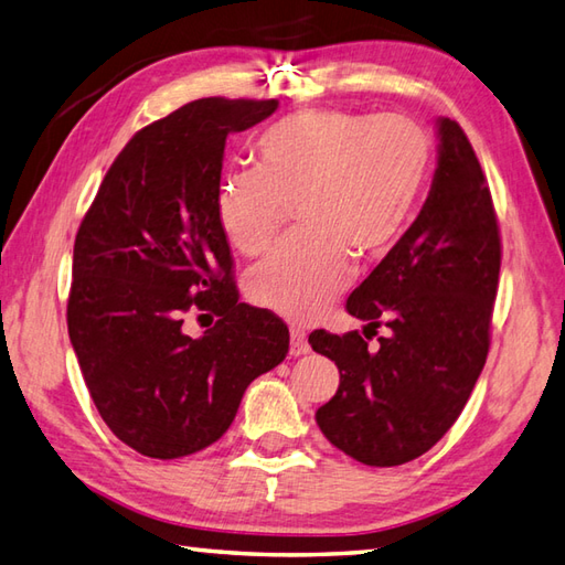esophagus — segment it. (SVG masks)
I'll return each mask as SVG.
<instances>
[{
	"label": "esophagus",
	"instance_id": "34e87169",
	"mask_svg": "<svg viewBox=\"0 0 565 565\" xmlns=\"http://www.w3.org/2000/svg\"><path fill=\"white\" fill-rule=\"evenodd\" d=\"M290 337H292V341H290V353H292V355H305V353H309V343H307L305 329L292 327V329H290Z\"/></svg>",
	"mask_w": 565,
	"mask_h": 565
}]
</instances>
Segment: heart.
Listing matches in <instances>:
<instances>
[{
  "label": "heart",
  "instance_id": "heart-1",
  "mask_svg": "<svg viewBox=\"0 0 565 565\" xmlns=\"http://www.w3.org/2000/svg\"><path fill=\"white\" fill-rule=\"evenodd\" d=\"M256 160L218 182V226L236 250L258 256L297 204L302 228L248 273L246 290L256 305L307 321L349 285L353 250L377 256L405 232L434 143L405 114L315 109L268 126Z\"/></svg>",
  "mask_w": 565,
  "mask_h": 565
}]
</instances>
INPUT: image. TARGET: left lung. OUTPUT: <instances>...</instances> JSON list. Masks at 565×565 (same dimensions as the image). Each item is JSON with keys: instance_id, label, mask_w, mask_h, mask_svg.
Here are the masks:
<instances>
[{"instance_id": "8db88e82", "label": "left lung", "mask_w": 565, "mask_h": 565, "mask_svg": "<svg viewBox=\"0 0 565 565\" xmlns=\"http://www.w3.org/2000/svg\"><path fill=\"white\" fill-rule=\"evenodd\" d=\"M436 124L441 143L429 198L347 302L365 329L391 331L375 350L359 331L309 333L341 373L337 395L317 409L319 429L365 466L427 454L463 412L490 349L498 216L468 136L451 119Z\"/></svg>"}]
</instances>
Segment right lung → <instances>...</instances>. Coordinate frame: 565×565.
<instances>
[{"mask_svg":"<svg viewBox=\"0 0 565 565\" xmlns=\"http://www.w3.org/2000/svg\"><path fill=\"white\" fill-rule=\"evenodd\" d=\"M275 109L204 97L143 126L77 228L67 333L99 417L148 458L222 439L246 387L290 349L280 317L238 302L214 206L226 136ZM190 311L217 317L200 340L181 331Z\"/></svg>","mask_w":565,"mask_h":565,"instance_id":"obj_1","label":"right lung"}]
</instances>
